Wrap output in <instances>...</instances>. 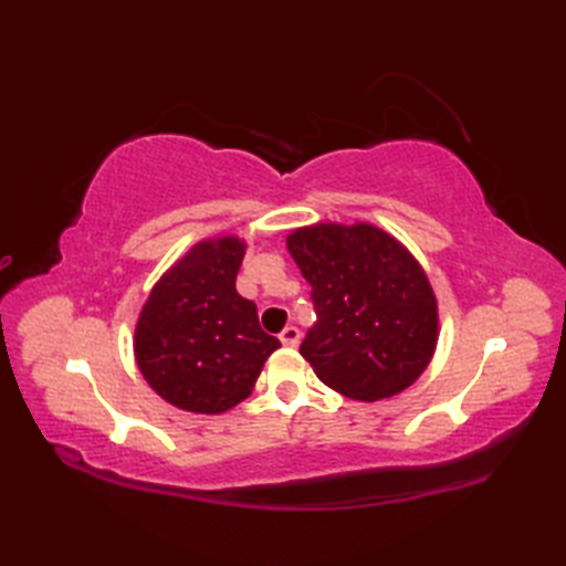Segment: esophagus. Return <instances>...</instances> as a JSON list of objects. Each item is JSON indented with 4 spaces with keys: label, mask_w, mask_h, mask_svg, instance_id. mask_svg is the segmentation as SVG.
<instances>
[{
    "label": "esophagus",
    "mask_w": 566,
    "mask_h": 566,
    "mask_svg": "<svg viewBox=\"0 0 566 566\" xmlns=\"http://www.w3.org/2000/svg\"><path fill=\"white\" fill-rule=\"evenodd\" d=\"M281 342L285 347H295L300 342V328H295V325H287V328L281 333Z\"/></svg>",
    "instance_id": "esophagus-1"
}]
</instances>
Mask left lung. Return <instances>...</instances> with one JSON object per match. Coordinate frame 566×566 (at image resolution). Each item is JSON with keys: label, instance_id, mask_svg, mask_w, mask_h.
Listing matches in <instances>:
<instances>
[{"label": "left lung", "instance_id": "8db88e82", "mask_svg": "<svg viewBox=\"0 0 566 566\" xmlns=\"http://www.w3.org/2000/svg\"><path fill=\"white\" fill-rule=\"evenodd\" d=\"M287 250L312 285L316 323L300 354L318 380L378 401L413 385L437 347V300L403 245L370 224L297 229Z\"/></svg>", "mask_w": 566, "mask_h": 566}]
</instances>
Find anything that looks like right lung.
<instances>
[{
	"mask_svg": "<svg viewBox=\"0 0 566 566\" xmlns=\"http://www.w3.org/2000/svg\"><path fill=\"white\" fill-rule=\"evenodd\" d=\"M245 245H196L153 287L136 323V364L165 401L224 413L252 391L279 337L262 331L254 302L235 293Z\"/></svg>",
	"mask_w": 566,
	"mask_h": 566,
	"instance_id": "1",
	"label": "right lung"
}]
</instances>
